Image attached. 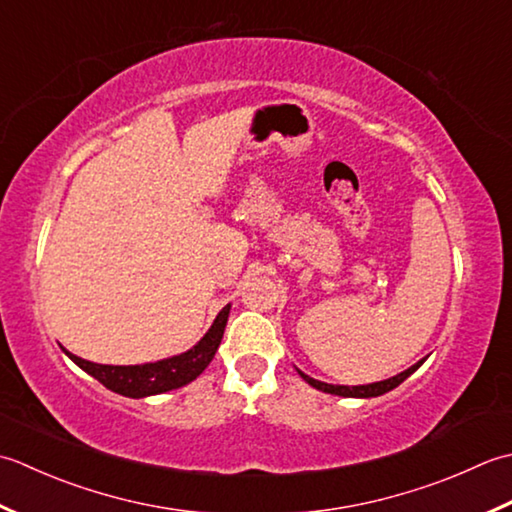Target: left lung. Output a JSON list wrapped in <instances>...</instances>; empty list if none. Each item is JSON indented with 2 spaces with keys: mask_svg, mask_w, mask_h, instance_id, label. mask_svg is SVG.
<instances>
[{
  "mask_svg": "<svg viewBox=\"0 0 512 512\" xmlns=\"http://www.w3.org/2000/svg\"><path fill=\"white\" fill-rule=\"evenodd\" d=\"M424 360H426V358L417 360V362L413 364V367H409V369L398 373V375H393V378H389V380H380V382H371V384H358V387H344V384H327V382H320V380L309 378V375L302 373L300 369H296V371L300 373L302 380H305L307 384H311V387H314V389L322 391V393L340 395V398H378V395H384V393H389L391 389L400 387V384H402L406 378H409L411 373H415L417 369L422 367Z\"/></svg>",
  "mask_w": 512,
  "mask_h": 512,
  "instance_id": "1",
  "label": "left lung"
}]
</instances>
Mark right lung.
I'll list each match as a JSON object with an SVG mask.
<instances>
[{
    "label": "right lung",
    "mask_w": 512,
    "mask_h": 512,
    "mask_svg": "<svg viewBox=\"0 0 512 512\" xmlns=\"http://www.w3.org/2000/svg\"><path fill=\"white\" fill-rule=\"evenodd\" d=\"M229 309H232V305H225L221 311H218L212 327L207 329L205 336L198 340L192 349L179 353V356L163 358L156 362L117 367V364H97V362L83 360L75 356V353L66 351L64 347L61 349H64L66 356L75 362L79 369H83L88 375H92V378L99 380L106 389L134 400L148 398V395H159V393L181 389L205 371L207 364H210L214 358L218 344L223 340Z\"/></svg>",
    "instance_id": "1"
}]
</instances>
